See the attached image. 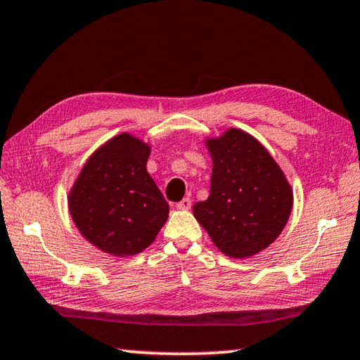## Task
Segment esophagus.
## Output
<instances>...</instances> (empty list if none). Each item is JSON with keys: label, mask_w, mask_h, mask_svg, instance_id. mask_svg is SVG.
<instances>
[{"label": "esophagus", "mask_w": 360, "mask_h": 360, "mask_svg": "<svg viewBox=\"0 0 360 360\" xmlns=\"http://www.w3.org/2000/svg\"><path fill=\"white\" fill-rule=\"evenodd\" d=\"M191 205H192V200L191 198H182L181 202H178V205H176V208L178 210H189L191 208Z\"/></svg>", "instance_id": "esophagus-1"}]
</instances>
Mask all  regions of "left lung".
Instances as JSON below:
<instances>
[{"instance_id": "8db88e82", "label": "left lung", "mask_w": 360, "mask_h": 360, "mask_svg": "<svg viewBox=\"0 0 360 360\" xmlns=\"http://www.w3.org/2000/svg\"><path fill=\"white\" fill-rule=\"evenodd\" d=\"M207 147L210 197L193 205V216L222 253L248 258L281 236L292 213V187L271 153L242 129L207 139Z\"/></svg>"}]
</instances>
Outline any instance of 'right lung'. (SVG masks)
I'll return each instance as SVG.
<instances>
[{"mask_svg":"<svg viewBox=\"0 0 360 360\" xmlns=\"http://www.w3.org/2000/svg\"><path fill=\"white\" fill-rule=\"evenodd\" d=\"M149 155L146 142L118 134L89 157L68 193L73 222L102 252L141 253L168 219V203L147 173Z\"/></svg>","mask_w":360,"mask_h":360,"instance_id":"add662e5","label":"right lung"}]
</instances>
